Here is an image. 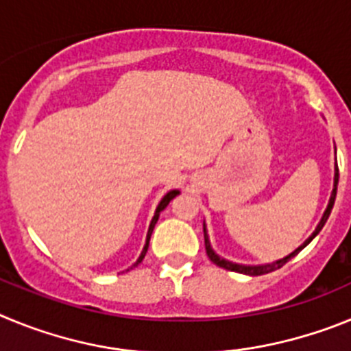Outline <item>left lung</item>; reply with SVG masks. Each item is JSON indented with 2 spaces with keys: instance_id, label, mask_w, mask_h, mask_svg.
<instances>
[{
  "instance_id": "left-lung-1",
  "label": "left lung",
  "mask_w": 351,
  "mask_h": 351,
  "mask_svg": "<svg viewBox=\"0 0 351 351\" xmlns=\"http://www.w3.org/2000/svg\"><path fill=\"white\" fill-rule=\"evenodd\" d=\"M337 181H339V170H337V165L334 167V188H332V193H330V198H328V204H327V209H325L324 216H322L320 223L316 225L315 232H313L311 235H309L306 241H304L302 244H300L297 250H293L290 253V255L283 256V258L276 260V262H271V263H260V265H246V263H235V262H230V260L223 258V256H219L216 251L213 250V246H210V241H209V234H207V226H206V221H204V239H206V251H207V256L210 258V262L216 263L218 267H223L226 269V271H234V272H241V274H246V276H262V274H269V272L272 271H278V269H281L285 265V263L288 262V260H291L295 255H299L300 251L304 250V247L308 246L309 243H311L313 239L316 237V235L320 234V230L324 228V225L327 223L328 216H330V210H332L334 207V202H336V193H337Z\"/></svg>"
}]
</instances>
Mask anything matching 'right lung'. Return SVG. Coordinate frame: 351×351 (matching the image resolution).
I'll use <instances>...</instances> for the list:
<instances>
[{
    "label": "right lung",
    "mask_w": 351,
    "mask_h": 351,
    "mask_svg": "<svg viewBox=\"0 0 351 351\" xmlns=\"http://www.w3.org/2000/svg\"><path fill=\"white\" fill-rule=\"evenodd\" d=\"M179 193H181V191H179V190H170L169 193H167L165 197H163V198H161V200H160V204H158L156 210H154V216H153V219H151V223H149L147 235H145V244H144V247H142V251H141V256H138V258H137V262L133 263V265H132V267H130V269L137 267L138 263H141L142 260H144L145 253H147V247H149V239H151V234H153V230H154V225H156V223H158V218H160V213H161V210H163V209H165V207L169 206V204H170V200H172V198H176V197H178ZM130 269H126V272H128Z\"/></svg>",
    "instance_id": "right-lung-1"
}]
</instances>
